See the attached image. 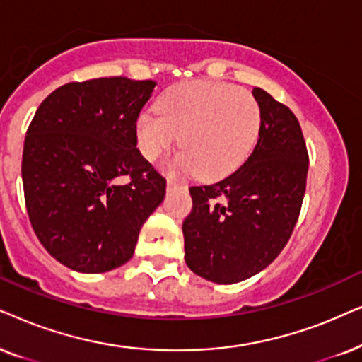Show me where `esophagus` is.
Masks as SVG:
<instances>
[{
  "instance_id": "34e87169",
  "label": "esophagus",
  "mask_w": 362,
  "mask_h": 362,
  "mask_svg": "<svg viewBox=\"0 0 362 362\" xmlns=\"http://www.w3.org/2000/svg\"><path fill=\"white\" fill-rule=\"evenodd\" d=\"M185 184L182 180H178L175 177H170L167 180V190L172 192V190H177V189H184Z\"/></svg>"
}]
</instances>
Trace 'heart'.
I'll return each mask as SVG.
<instances>
[{
    "instance_id": "obj_1",
    "label": "heart",
    "mask_w": 362,
    "mask_h": 362,
    "mask_svg": "<svg viewBox=\"0 0 362 362\" xmlns=\"http://www.w3.org/2000/svg\"><path fill=\"white\" fill-rule=\"evenodd\" d=\"M262 110L245 88L220 81H190L170 88L137 120V144L156 160L173 142L182 151L168 162L173 170H197L215 178L235 170L258 139ZM181 136H178L177 134Z\"/></svg>"
}]
</instances>
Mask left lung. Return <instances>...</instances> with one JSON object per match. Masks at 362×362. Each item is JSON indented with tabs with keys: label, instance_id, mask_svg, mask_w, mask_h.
<instances>
[{
	"label": "left lung",
	"instance_id": "left-lung-1",
	"mask_svg": "<svg viewBox=\"0 0 362 362\" xmlns=\"http://www.w3.org/2000/svg\"><path fill=\"white\" fill-rule=\"evenodd\" d=\"M262 110L253 152L228 177L190 187L184 220L185 263L218 285L243 281L267 268L290 240L306 190V142L296 115L255 88Z\"/></svg>",
	"mask_w": 362,
	"mask_h": 362
}]
</instances>
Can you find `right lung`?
Masks as SVG:
<instances>
[{"label": "right lung", "instance_id": "right-lung-1", "mask_svg": "<svg viewBox=\"0 0 362 362\" xmlns=\"http://www.w3.org/2000/svg\"><path fill=\"white\" fill-rule=\"evenodd\" d=\"M157 83L99 77L57 88L24 139V202L51 257L79 273L132 258L144 221L162 204L165 178L137 148V119ZM125 176L127 185H119Z\"/></svg>", "mask_w": 362, "mask_h": 362}]
</instances>
